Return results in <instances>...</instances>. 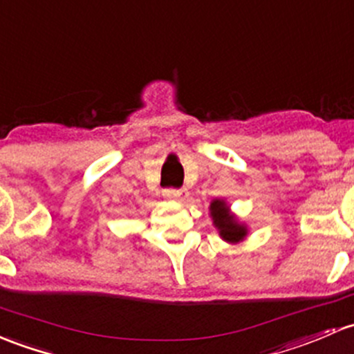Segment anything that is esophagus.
Masks as SVG:
<instances>
[{
	"label": "esophagus",
	"mask_w": 354,
	"mask_h": 354,
	"mask_svg": "<svg viewBox=\"0 0 354 354\" xmlns=\"http://www.w3.org/2000/svg\"><path fill=\"white\" fill-rule=\"evenodd\" d=\"M162 196L169 200H183L188 196V192L185 188H166L162 189Z\"/></svg>",
	"instance_id": "34e87169"
}]
</instances>
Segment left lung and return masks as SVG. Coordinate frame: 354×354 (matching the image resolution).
Listing matches in <instances>:
<instances>
[{
	"label": "left lung",
	"mask_w": 354,
	"mask_h": 354,
	"mask_svg": "<svg viewBox=\"0 0 354 354\" xmlns=\"http://www.w3.org/2000/svg\"><path fill=\"white\" fill-rule=\"evenodd\" d=\"M212 218L214 224L221 230V236L224 237L229 243H237V241L244 239L245 236V227L239 225L232 215H229V207L222 200H215L210 205Z\"/></svg>",
	"instance_id": "1"
}]
</instances>
